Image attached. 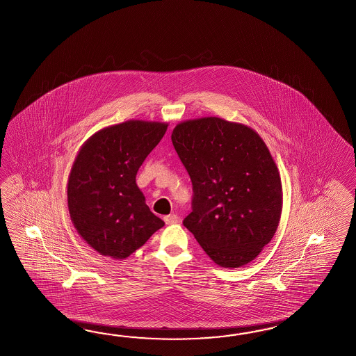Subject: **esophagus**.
<instances>
[{
    "label": "esophagus",
    "instance_id": "esophagus-1",
    "mask_svg": "<svg viewBox=\"0 0 356 356\" xmlns=\"http://www.w3.org/2000/svg\"><path fill=\"white\" fill-rule=\"evenodd\" d=\"M163 220H165V222L167 225H172V224L179 222V217H177V215H175V213L163 217Z\"/></svg>",
    "mask_w": 356,
    "mask_h": 356
}]
</instances>
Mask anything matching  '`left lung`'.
I'll use <instances>...</instances> for the list:
<instances>
[{
	"instance_id": "left-lung-1",
	"label": "left lung",
	"mask_w": 356,
	"mask_h": 356,
	"mask_svg": "<svg viewBox=\"0 0 356 356\" xmlns=\"http://www.w3.org/2000/svg\"><path fill=\"white\" fill-rule=\"evenodd\" d=\"M171 140L193 185L184 226L222 268L254 260L277 232L283 203L265 143L250 127L216 117L182 122Z\"/></svg>"
}]
</instances>
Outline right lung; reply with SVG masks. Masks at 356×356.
<instances>
[{
  "label": "right lung",
  "instance_id": "right-lung-1",
  "mask_svg": "<svg viewBox=\"0 0 356 356\" xmlns=\"http://www.w3.org/2000/svg\"><path fill=\"white\" fill-rule=\"evenodd\" d=\"M165 130L159 122H124L81 147L70 171L68 209L79 234L100 254L123 260L165 225L145 204L136 175Z\"/></svg>",
  "mask_w": 356,
  "mask_h": 356
}]
</instances>
